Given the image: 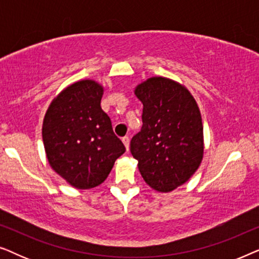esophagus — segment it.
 <instances>
[{"instance_id":"obj_1","label":"esophagus","mask_w":259,"mask_h":259,"mask_svg":"<svg viewBox=\"0 0 259 259\" xmlns=\"http://www.w3.org/2000/svg\"><path fill=\"white\" fill-rule=\"evenodd\" d=\"M121 140H122V143H123V145H125L126 150H127V151H128V148H130V138H128V137H123Z\"/></svg>"}]
</instances>
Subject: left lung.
Instances as JSON below:
<instances>
[{"instance_id": "8db88e82", "label": "left lung", "mask_w": 259, "mask_h": 259, "mask_svg": "<svg viewBox=\"0 0 259 259\" xmlns=\"http://www.w3.org/2000/svg\"><path fill=\"white\" fill-rule=\"evenodd\" d=\"M134 94L143 102V127L131 140L145 183L171 192L192 177L204 157V131L196 99L184 84L148 77Z\"/></svg>"}]
</instances>
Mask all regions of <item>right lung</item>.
I'll list each match as a JSON object with an SVG mask.
<instances>
[{
    "instance_id": "1",
    "label": "right lung",
    "mask_w": 259,
    "mask_h": 259,
    "mask_svg": "<svg viewBox=\"0 0 259 259\" xmlns=\"http://www.w3.org/2000/svg\"><path fill=\"white\" fill-rule=\"evenodd\" d=\"M104 86L76 81L53 99L42 123V139L51 167L70 186L93 189L107 178L125 146L101 109Z\"/></svg>"
}]
</instances>
